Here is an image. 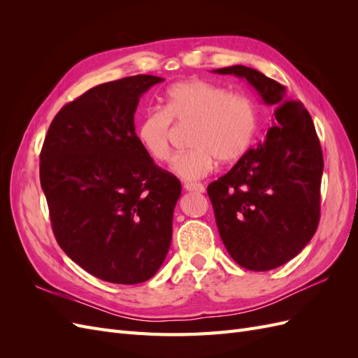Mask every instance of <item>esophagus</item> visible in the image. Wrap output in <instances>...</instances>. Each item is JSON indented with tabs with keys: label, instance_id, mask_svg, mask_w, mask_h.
Segmentation results:
<instances>
[{
	"label": "esophagus",
	"instance_id": "1",
	"mask_svg": "<svg viewBox=\"0 0 358 358\" xmlns=\"http://www.w3.org/2000/svg\"><path fill=\"white\" fill-rule=\"evenodd\" d=\"M183 188H185V189H187V191H189V192H204V187L201 185V183L187 182L185 185H183Z\"/></svg>",
	"mask_w": 358,
	"mask_h": 358
}]
</instances>
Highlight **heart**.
Masks as SVG:
<instances>
[{"instance_id": "heart-1", "label": "heart", "mask_w": 358, "mask_h": 358, "mask_svg": "<svg viewBox=\"0 0 358 358\" xmlns=\"http://www.w3.org/2000/svg\"><path fill=\"white\" fill-rule=\"evenodd\" d=\"M173 119L194 122L192 149L178 155L171 167L183 180L208 176L218 159H241L252 148L258 128L257 106L248 96L201 79L178 82L166 92V107H149L137 122V142L154 161L171 158Z\"/></svg>"}]
</instances>
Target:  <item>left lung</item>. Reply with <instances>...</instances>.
I'll use <instances>...</instances> for the list:
<instances>
[{
    "mask_svg": "<svg viewBox=\"0 0 358 358\" xmlns=\"http://www.w3.org/2000/svg\"><path fill=\"white\" fill-rule=\"evenodd\" d=\"M246 79L273 107L264 142L208 187L216 225L234 262L254 272L288 263L315 234L320 222L322 150L309 112L287 88L258 70H213Z\"/></svg>",
    "mask_w": 358,
    "mask_h": 358,
    "instance_id": "8db88e82",
    "label": "left lung"
}]
</instances>
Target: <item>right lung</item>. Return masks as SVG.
<instances>
[{"label": "right lung", "mask_w": 358, "mask_h": 358, "mask_svg": "<svg viewBox=\"0 0 358 358\" xmlns=\"http://www.w3.org/2000/svg\"><path fill=\"white\" fill-rule=\"evenodd\" d=\"M137 74L101 83L53 117L40 183L53 234L76 264L112 284L152 278L171 243L180 182L137 142L134 113L150 86Z\"/></svg>", "instance_id": "obj_1"}]
</instances>
